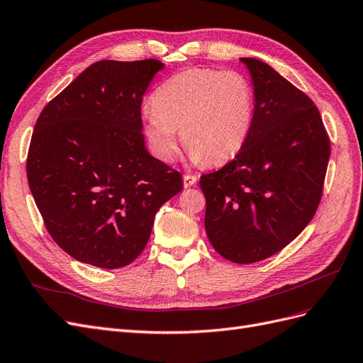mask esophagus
Listing matches in <instances>:
<instances>
[{"label":"esophagus","instance_id":"obj_1","mask_svg":"<svg viewBox=\"0 0 363 363\" xmlns=\"http://www.w3.org/2000/svg\"><path fill=\"white\" fill-rule=\"evenodd\" d=\"M196 180H199V177L194 174H184L183 175V184L184 188H191V186H194L196 183Z\"/></svg>","mask_w":363,"mask_h":363}]
</instances>
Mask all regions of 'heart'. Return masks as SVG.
Here are the masks:
<instances>
[{
	"label": "heart",
	"instance_id": "heart-1",
	"mask_svg": "<svg viewBox=\"0 0 363 363\" xmlns=\"http://www.w3.org/2000/svg\"><path fill=\"white\" fill-rule=\"evenodd\" d=\"M255 116L251 83L238 71L192 68L171 77L151 96L144 133L156 157L172 162L177 130L194 160L221 163L244 147Z\"/></svg>",
	"mask_w": 363,
	"mask_h": 363
}]
</instances>
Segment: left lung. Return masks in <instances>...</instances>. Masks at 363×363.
Segmentation results:
<instances>
[{"instance_id": "1", "label": "left lung", "mask_w": 363, "mask_h": 363, "mask_svg": "<svg viewBox=\"0 0 363 363\" xmlns=\"http://www.w3.org/2000/svg\"><path fill=\"white\" fill-rule=\"evenodd\" d=\"M255 84V116L244 147L203 174L206 233L224 259L247 265L298 236L320 206L330 139L318 107L257 59L244 57Z\"/></svg>"}]
</instances>
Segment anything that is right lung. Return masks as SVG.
<instances>
[{
    "mask_svg": "<svg viewBox=\"0 0 363 363\" xmlns=\"http://www.w3.org/2000/svg\"><path fill=\"white\" fill-rule=\"evenodd\" d=\"M163 63L101 60L40 112L27 179L51 238L89 265H130L145 248L156 212L183 189L182 175L150 156L144 94Z\"/></svg>",
    "mask_w": 363,
    "mask_h": 363,
    "instance_id": "obj_1",
    "label": "right lung"
}]
</instances>
